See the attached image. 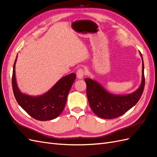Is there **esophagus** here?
I'll return each instance as SVG.
<instances>
[{"instance_id":"1","label":"esophagus","mask_w":157,"mask_h":157,"mask_svg":"<svg viewBox=\"0 0 157 157\" xmlns=\"http://www.w3.org/2000/svg\"><path fill=\"white\" fill-rule=\"evenodd\" d=\"M77 77L78 79H83V76L86 74V71L85 69L80 68L77 71Z\"/></svg>"}]
</instances>
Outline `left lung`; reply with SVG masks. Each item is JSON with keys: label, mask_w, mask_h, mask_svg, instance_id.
<instances>
[{"label": "left lung", "mask_w": 157, "mask_h": 157, "mask_svg": "<svg viewBox=\"0 0 157 157\" xmlns=\"http://www.w3.org/2000/svg\"><path fill=\"white\" fill-rule=\"evenodd\" d=\"M143 59L142 82L140 87L135 92L127 95H115L107 92L95 80L86 78L87 96L90 106L95 114L100 118L112 119L124 114L135 105L143 94L144 87V62Z\"/></svg>", "instance_id": "obj_1"}]
</instances>
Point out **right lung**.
<instances>
[{
  "label": "right lung",
  "mask_w": 157,
  "mask_h": 157,
  "mask_svg": "<svg viewBox=\"0 0 157 157\" xmlns=\"http://www.w3.org/2000/svg\"><path fill=\"white\" fill-rule=\"evenodd\" d=\"M13 65L12 86L14 96L20 106L33 118L46 121L56 118L63 112L67 98L76 75L70 74L61 78L48 92L39 96L22 93L18 87L15 77V63Z\"/></svg>",
  "instance_id": "add662e5"
}]
</instances>
